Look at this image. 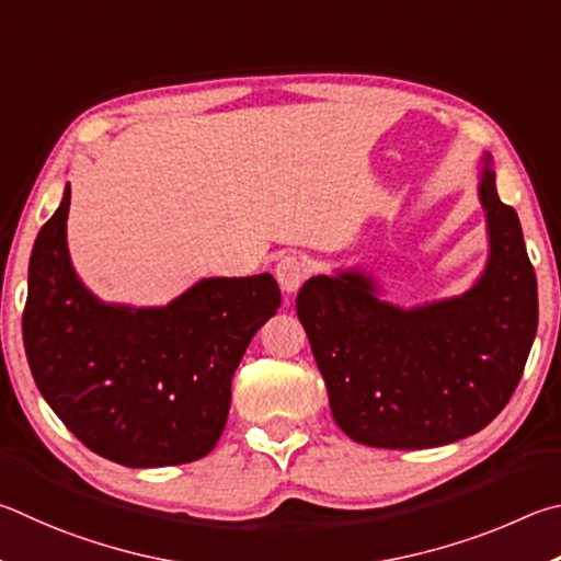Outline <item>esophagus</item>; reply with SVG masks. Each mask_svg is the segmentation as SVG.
Returning <instances> with one entry per match:
<instances>
[{"mask_svg": "<svg viewBox=\"0 0 561 561\" xmlns=\"http://www.w3.org/2000/svg\"><path fill=\"white\" fill-rule=\"evenodd\" d=\"M278 275H280V286L286 288V290H293L300 283V268H298V263H293V261H286V263H280L278 265Z\"/></svg>", "mask_w": 561, "mask_h": 561, "instance_id": "obj_1", "label": "esophagus"}]
</instances>
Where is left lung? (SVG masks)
<instances>
[{"label":"left lung","mask_w":561,"mask_h":561,"mask_svg":"<svg viewBox=\"0 0 561 561\" xmlns=\"http://www.w3.org/2000/svg\"><path fill=\"white\" fill-rule=\"evenodd\" d=\"M71 190L28 259L22 335L38 391L66 428L127 468L182 466L216 446L231 377L275 310L271 273L202 278L162 308L105 302L73 271Z\"/></svg>","instance_id":"left-lung-1"}]
</instances>
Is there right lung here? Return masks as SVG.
I'll return each instance as SVG.
<instances>
[{"label": "right lung", "mask_w": 561, "mask_h": 561, "mask_svg": "<svg viewBox=\"0 0 561 561\" xmlns=\"http://www.w3.org/2000/svg\"><path fill=\"white\" fill-rule=\"evenodd\" d=\"M488 261L473 288L416 308L377 298L362 271L318 275L296 298L332 419L357 444L424 450L485 428L513 397L537 332V278L523 226L478 184Z\"/></svg>", "instance_id": "obj_1"}]
</instances>
